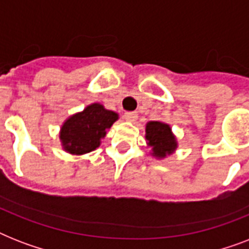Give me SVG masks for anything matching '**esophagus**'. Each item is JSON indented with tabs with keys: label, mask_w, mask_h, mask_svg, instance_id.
Returning <instances> with one entry per match:
<instances>
[{
	"label": "esophagus",
	"mask_w": 249,
	"mask_h": 249,
	"mask_svg": "<svg viewBox=\"0 0 249 249\" xmlns=\"http://www.w3.org/2000/svg\"><path fill=\"white\" fill-rule=\"evenodd\" d=\"M124 117L126 121H136L137 117H138V113L137 112H125Z\"/></svg>",
	"instance_id": "esophagus-1"
}]
</instances>
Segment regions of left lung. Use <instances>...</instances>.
<instances>
[{
    "label": "left lung",
    "mask_w": 249,
    "mask_h": 249,
    "mask_svg": "<svg viewBox=\"0 0 249 249\" xmlns=\"http://www.w3.org/2000/svg\"><path fill=\"white\" fill-rule=\"evenodd\" d=\"M146 140L152 148V155L163 159L177 148V141L168 124L160 121H150L146 125Z\"/></svg>",
    "instance_id": "1"
}]
</instances>
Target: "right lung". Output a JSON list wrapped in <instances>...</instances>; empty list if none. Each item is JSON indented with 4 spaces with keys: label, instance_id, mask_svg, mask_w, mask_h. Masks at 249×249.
Wrapping results in <instances>:
<instances>
[{
    "label": "right lung",
    "instance_id": "obj_1",
    "mask_svg": "<svg viewBox=\"0 0 249 249\" xmlns=\"http://www.w3.org/2000/svg\"><path fill=\"white\" fill-rule=\"evenodd\" d=\"M119 119L116 112L108 111L99 103L88 106L84 111L72 115L60 129L59 138L70 154L83 155L101 144L106 130Z\"/></svg>",
    "mask_w": 249,
    "mask_h": 249
}]
</instances>
